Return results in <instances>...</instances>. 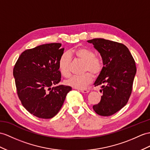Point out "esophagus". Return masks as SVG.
Returning a JSON list of instances; mask_svg holds the SVG:
<instances>
[{
	"instance_id": "1",
	"label": "esophagus",
	"mask_w": 150,
	"mask_h": 150,
	"mask_svg": "<svg viewBox=\"0 0 150 150\" xmlns=\"http://www.w3.org/2000/svg\"><path fill=\"white\" fill-rule=\"evenodd\" d=\"M79 91L80 92H81L82 93H88L89 92V91L86 90V89H79Z\"/></svg>"
}]
</instances>
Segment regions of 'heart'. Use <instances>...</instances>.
<instances>
[{
    "instance_id": "obj_1",
    "label": "heart",
    "mask_w": 150,
    "mask_h": 150,
    "mask_svg": "<svg viewBox=\"0 0 150 150\" xmlns=\"http://www.w3.org/2000/svg\"><path fill=\"white\" fill-rule=\"evenodd\" d=\"M64 53L58 60V69L64 76L70 74V65L71 56L84 62L83 72H85L80 76H72L68 78L65 83L67 85L76 88H84L92 81V75L94 77L99 76L103 70V62L102 58L95 54L92 50L86 47H80L69 52ZM87 72L86 73V72Z\"/></svg>"
}]
</instances>
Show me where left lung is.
Masks as SVG:
<instances>
[{
    "label": "left lung",
    "instance_id": "obj_1",
    "mask_svg": "<svg viewBox=\"0 0 150 150\" xmlns=\"http://www.w3.org/2000/svg\"><path fill=\"white\" fill-rule=\"evenodd\" d=\"M92 43L100 53L103 70L95 82L102 85L103 96L100 103L93 105L97 114L109 116L120 111L129 101L136 73L135 60L127 47L122 43L104 39H93Z\"/></svg>",
    "mask_w": 150,
    "mask_h": 150
}]
</instances>
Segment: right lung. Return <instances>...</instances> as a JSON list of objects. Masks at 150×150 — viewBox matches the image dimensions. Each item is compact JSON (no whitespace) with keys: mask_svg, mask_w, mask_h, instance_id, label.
Wrapping results in <instances>:
<instances>
[{"mask_svg":"<svg viewBox=\"0 0 150 150\" xmlns=\"http://www.w3.org/2000/svg\"><path fill=\"white\" fill-rule=\"evenodd\" d=\"M60 43L28 49L20 54L13 69L18 98L27 110L39 118H52L59 112L71 86L59 85L58 60L64 53Z\"/></svg>","mask_w":150,"mask_h":150,"instance_id":"obj_1","label":"right lung"}]
</instances>
